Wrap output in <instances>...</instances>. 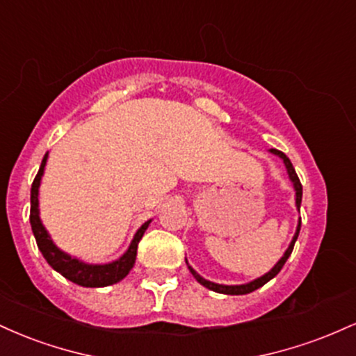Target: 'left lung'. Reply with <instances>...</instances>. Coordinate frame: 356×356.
I'll list each match as a JSON object with an SVG mask.
<instances>
[{
    "label": "left lung",
    "mask_w": 356,
    "mask_h": 356,
    "mask_svg": "<svg viewBox=\"0 0 356 356\" xmlns=\"http://www.w3.org/2000/svg\"><path fill=\"white\" fill-rule=\"evenodd\" d=\"M271 152H273V154H276L277 157L283 159V162H284L286 169H288L289 179H291V181H293V186H295V191H296V207H298V209H300V207H301V195H303V186H301L300 177H298V174H296L295 167H293L291 161H289V159L286 157V154L281 152V150H277V149H271ZM300 229H301V219H300V222H298V229H296L295 238H293L291 244H289V248L286 249L284 256L281 257V259L277 261V263H276V266L273 268L271 271H269V273H266V275H264V276L257 277V280L251 281V283H248V284H239V286H224V284H216V283H211V281L204 280V277L199 276L197 273H195L194 269H192V268L189 266V264H187V266H189V271L192 273V276H194L195 280H197L199 283H201L202 286H206V288L212 289V291H216V293H222V295H248V293H252V291H254V289L261 288V286H263V284H266L269 280H273V277H275V276L277 275V273L281 271V268L284 266L286 259H288L289 254H291V252H293V248H295V243H296V239H298V234H300ZM186 263H187V261H186Z\"/></svg>",
    "instance_id": "obj_1"
}]
</instances>
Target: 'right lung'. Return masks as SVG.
<instances>
[{
    "label": "right lung",
    "instance_id": "add662e5",
    "mask_svg": "<svg viewBox=\"0 0 356 356\" xmlns=\"http://www.w3.org/2000/svg\"><path fill=\"white\" fill-rule=\"evenodd\" d=\"M48 154H44L42 165H40L38 174H36L33 184H31V209H30V222H31V231H33L36 244L38 249L42 251V254L47 263L58 271L61 276H65L67 280H70L72 283L85 286V288H104V286L115 284L118 281H122L129 275L130 269L134 268L137 257V246L138 241L142 239L147 227H149L150 220H147L144 226L137 231L136 238H134L132 244H130L129 251L125 252L120 259L113 261L110 264H85L81 261L75 259L65 254L63 251H60L58 248L53 244V241L48 236L47 229L43 227L42 220L38 216V187L40 181H42L44 164H47Z\"/></svg>",
    "mask_w": 356,
    "mask_h": 356
}]
</instances>
